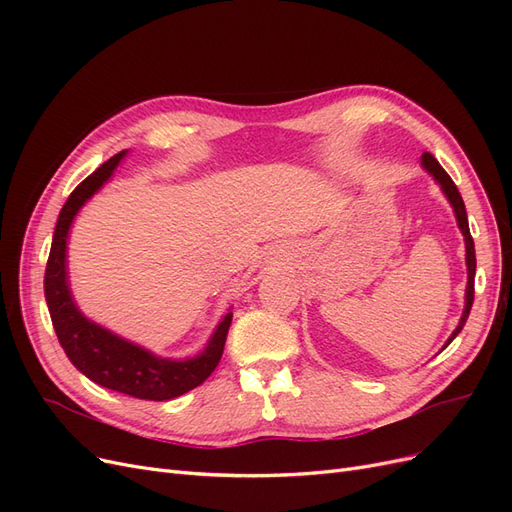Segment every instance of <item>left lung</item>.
Masks as SVG:
<instances>
[{
  "label": "left lung",
  "instance_id": "obj_1",
  "mask_svg": "<svg viewBox=\"0 0 512 512\" xmlns=\"http://www.w3.org/2000/svg\"><path fill=\"white\" fill-rule=\"evenodd\" d=\"M423 168L427 170V173L433 175V179H436L440 183L442 192L446 194V198L451 200V205L455 209V218H457V224L463 232V239H466V262H468V288H466V309H463L461 314V320L457 324V329L453 331V335L448 337L446 346L453 342V339L459 335V331L463 329V324H466L468 316H470V309H472V303H474V275H476V254H474V239L470 235V226H468V213H466V205H463V198L457 190V185L453 183V179L448 177L446 170L440 166V162L431 156V153H423ZM444 346V348H446Z\"/></svg>",
  "mask_w": 512,
  "mask_h": 512
}]
</instances>
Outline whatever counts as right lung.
Returning <instances> with one entry per match:
<instances>
[{
    "label": "right lung",
    "mask_w": 512,
    "mask_h": 512,
    "mask_svg": "<svg viewBox=\"0 0 512 512\" xmlns=\"http://www.w3.org/2000/svg\"><path fill=\"white\" fill-rule=\"evenodd\" d=\"M123 156H126V151L115 153L111 160H106L85 181L76 185L64 209L59 211L51 254L44 271V297L59 344L76 369L111 391L138 399L166 401L196 389L213 374V369L222 359L232 314L224 316L203 354L188 361H168L158 359L151 352L89 322L76 309L66 280L68 230L74 215L87 203V198L94 196V192L102 188V183L113 175Z\"/></svg>",
    "instance_id": "obj_1"
}]
</instances>
